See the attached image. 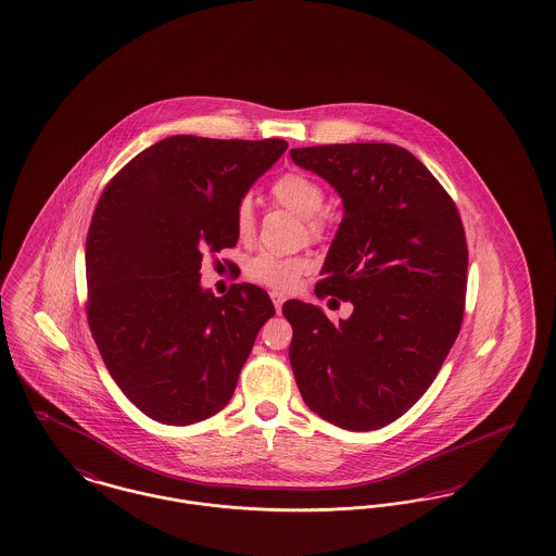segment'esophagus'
<instances>
[{"instance_id": "1", "label": "esophagus", "mask_w": 556, "mask_h": 556, "mask_svg": "<svg viewBox=\"0 0 556 556\" xmlns=\"http://www.w3.org/2000/svg\"><path fill=\"white\" fill-rule=\"evenodd\" d=\"M270 300H273V304H275V311L281 313V306H283V302H286V294H281V292H270Z\"/></svg>"}]
</instances>
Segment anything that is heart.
<instances>
[{"mask_svg":"<svg viewBox=\"0 0 556 556\" xmlns=\"http://www.w3.org/2000/svg\"><path fill=\"white\" fill-rule=\"evenodd\" d=\"M273 199L298 214L304 220L308 239L321 241L327 232L326 189L313 176L290 169L281 174L270 185ZM256 229V216L252 201L243 197L235 207V230L241 239H252ZM311 268V262L304 256H277V254H258L248 262V277L273 290H292L300 277Z\"/></svg>","mask_w":556,"mask_h":556,"instance_id":"1","label":"heart"}]
</instances>
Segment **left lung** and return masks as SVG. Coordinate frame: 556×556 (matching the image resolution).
<instances>
[{"label": "left lung", "instance_id": "1", "mask_svg": "<svg viewBox=\"0 0 556 556\" xmlns=\"http://www.w3.org/2000/svg\"><path fill=\"white\" fill-rule=\"evenodd\" d=\"M344 203L317 298L353 304L331 324L288 300L290 363L304 403L331 425L376 430L401 418L432 384L456 342L468 248L454 199L407 149L389 142L290 151Z\"/></svg>", "mask_w": 556, "mask_h": 556}]
</instances>
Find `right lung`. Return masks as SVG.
Wrapping results in <instances>:
<instances>
[{
    "instance_id": "add662e5",
    "label": "right lung",
    "mask_w": 556,
    "mask_h": 556,
    "mask_svg": "<svg viewBox=\"0 0 556 556\" xmlns=\"http://www.w3.org/2000/svg\"><path fill=\"white\" fill-rule=\"evenodd\" d=\"M286 149L281 138L169 136L100 195L86 239L88 324L117 387L155 422L218 414L275 315L258 286L201 290L199 268L235 248L237 203Z\"/></svg>"
}]
</instances>
